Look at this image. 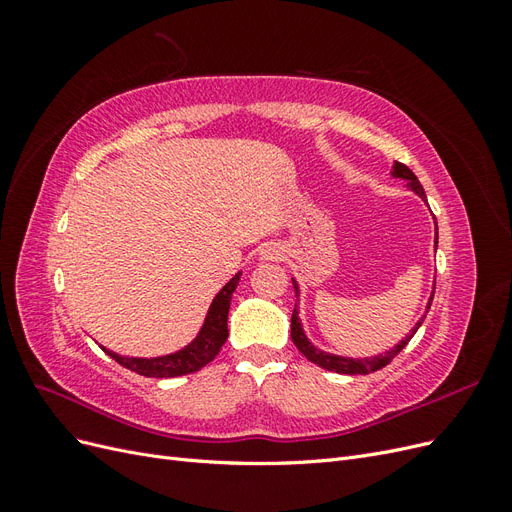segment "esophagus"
Instances as JSON below:
<instances>
[{"label":"esophagus","mask_w":512,"mask_h":512,"mask_svg":"<svg viewBox=\"0 0 512 512\" xmlns=\"http://www.w3.org/2000/svg\"><path fill=\"white\" fill-rule=\"evenodd\" d=\"M280 256H282V254H280V247H277L275 243L262 245V250H260V258H262V260H277Z\"/></svg>","instance_id":"34e87169"}]
</instances>
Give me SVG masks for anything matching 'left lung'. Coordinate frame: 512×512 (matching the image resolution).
<instances>
[{
	"label": "left lung",
	"instance_id": "1",
	"mask_svg": "<svg viewBox=\"0 0 512 512\" xmlns=\"http://www.w3.org/2000/svg\"><path fill=\"white\" fill-rule=\"evenodd\" d=\"M393 177L406 179L410 188H412L418 196L427 200L421 181L416 179V175L412 173V170H410L406 164L395 162V166H393ZM436 232H438V226H436ZM436 243H438V235H436ZM292 284H294V292L299 294V286H297V282L292 280ZM431 301H433V294H431V299H429V303H427V312H429V307H431ZM297 314H299V312H297V307H294V312H292V322H290V335H292V342H294V346L299 348V352L305 356L307 361L316 363V365H318V367H322V369L337 371V374H348V376H365V374H371V371H378V369H382L384 365H389V363L395 359V356H397L401 350L406 348V344L410 342L412 335L418 331V327H421L423 320H425V316H423L421 320H418V322H416V327L412 329V333H410L406 339H401V342H399L393 350H389V352L378 354V356H374V359H346V356H337V354L322 352V350H318V348H314L312 344H309V339H307V337H305V333H303V327H301V322H299V316H297Z\"/></svg>",
	"mask_w": 512,
	"mask_h": 512
}]
</instances>
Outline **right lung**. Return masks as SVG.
<instances>
[{"label": "right lung", "instance_id": "right-lung-1", "mask_svg": "<svg viewBox=\"0 0 512 512\" xmlns=\"http://www.w3.org/2000/svg\"><path fill=\"white\" fill-rule=\"evenodd\" d=\"M241 273H237L232 280L218 292V297L213 299L203 329L196 335L194 342L190 346H185L183 350L175 354H166V356H156V359H134V356H121L117 352H111L102 348L111 359H115L119 365H123L130 371H136V374L147 376V378H175V376H185L192 374V371H198L200 367H205L211 363L218 352L222 350L226 337H228V309H230V299L232 292H235L239 284Z\"/></svg>", "mask_w": 512, "mask_h": 512}]
</instances>
